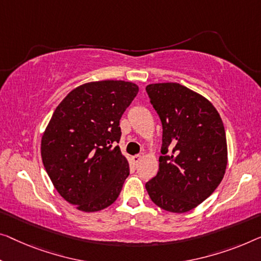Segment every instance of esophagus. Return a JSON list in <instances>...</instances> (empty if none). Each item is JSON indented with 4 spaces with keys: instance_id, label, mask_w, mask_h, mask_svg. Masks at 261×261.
<instances>
[{
    "instance_id": "obj_1",
    "label": "esophagus",
    "mask_w": 261,
    "mask_h": 261,
    "mask_svg": "<svg viewBox=\"0 0 261 261\" xmlns=\"http://www.w3.org/2000/svg\"><path fill=\"white\" fill-rule=\"evenodd\" d=\"M141 155H139V154H136V155H134V157H132L131 158V162H132V164H134V165H137L138 164V163H139V161H141Z\"/></svg>"
}]
</instances>
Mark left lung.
I'll use <instances>...</instances> for the list:
<instances>
[{
	"label": "left lung",
	"instance_id": "8db88e82",
	"mask_svg": "<svg viewBox=\"0 0 261 261\" xmlns=\"http://www.w3.org/2000/svg\"><path fill=\"white\" fill-rule=\"evenodd\" d=\"M146 92L163 126L159 170L146 191L165 211L188 212L211 196L225 174L223 120L205 97L181 84H150Z\"/></svg>",
	"mask_w": 261,
	"mask_h": 261
}]
</instances>
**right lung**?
<instances>
[{"label":"right lung","instance_id":"add662e5","mask_svg":"<svg viewBox=\"0 0 261 261\" xmlns=\"http://www.w3.org/2000/svg\"><path fill=\"white\" fill-rule=\"evenodd\" d=\"M138 93L131 82L99 81L73 89L56 108L41 154L57 192L84 212L110 206L130 169L116 144L119 120Z\"/></svg>","mask_w":261,"mask_h":261}]
</instances>
